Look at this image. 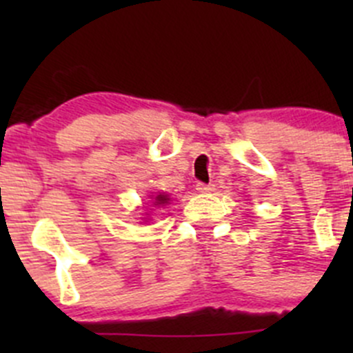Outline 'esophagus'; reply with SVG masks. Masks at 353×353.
I'll return each mask as SVG.
<instances>
[{"instance_id": "obj_1", "label": "esophagus", "mask_w": 353, "mask_h": 353, "mask_svg": "<svg viewBox=\"0 0 353 353\" xmlns=\"http://www.w3.org/2000/svg\"><path fill=\"white\" fill-rule=\"evenodd\" d=\"M213 190H215V186H213V184H205V183H198L196 184L198 193H212Z\"/></svg>"}]
</instances>
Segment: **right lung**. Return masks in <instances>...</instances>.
<instances>
[{"instance_id": "obj_1", "label": "right lung", "mask_w": 353, "mask_h": 353, "mask_svg": "<svg viewBox=\"0 0 353 353\" xmlns=\"http://www.w3.org/2000/svg\"><path fill=\"white\" fill-rule=\"evenodd\" d=\"M167 201H169V198L165 194H157L155 196V205H165Z\"/></svg>"}]
</instances>
